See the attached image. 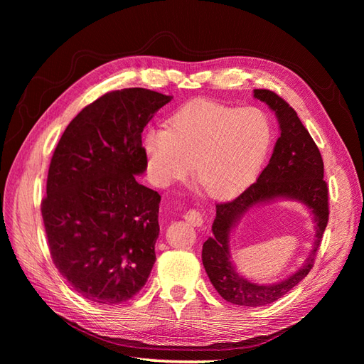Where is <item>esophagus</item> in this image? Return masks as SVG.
<instances>
[{
	"instance_id": "obj_1",
	"label": "esophagus",
	"mask_w": 364,
	"mask_h": 364,
	"mask_svg": "<svg viewBox=\"0 0 364 364\" xmlns=\"http://www.w3.org/2000/svg\"><path fill=\"white\" fill-rule=\"evenodd\" d=\"M185 220L188 222L191 226H196V228H200L203 225V218L200 215L199 211H196V209H190L188 213H186L185 215Z\"/></svg>"
}]
</instances>
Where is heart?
I'll use <instances>...</instances> for the list:
<instances>
[{"label":"heart","mask_w":364,"mask_h":364,"mask_svg":"<svg viewBox=\"0 0 364 364\" xmlns=\"http://www.w3.org/2000/svg\"><path fill=\"white\" fill-rule=\"evenodd\" d=\"M273 142L269 117L258 107L199 100L176 111L167 129L142 138L151 182L165 188L193 176L213 199L237 196L255 181Z\"/></svg>","instance_id":"1"}]
</instances>
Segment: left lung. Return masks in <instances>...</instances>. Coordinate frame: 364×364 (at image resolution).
Listing matches in <instances>:
<instances>
[{
  "label": "left lung",
  "instance_id": "8db88e82",
  "mask_svg": "<svg viewBox=\"0 0 364 364\" xmlns=\"http://www.w3.org/2000/svg\"><path fill=\"white\" fill-rule=\"evenodd\" d=\"M253 98L266 103L274 112L279 124V138L258 181L235 200L215 206L213 237L205 241L202 249L203 267L214 289L225 301L241 306H261L278 301L306 277L313 267L329 214L321 151L294 109L267 90H253ZM278 200L301 203L307 208L314 217L315 241L311 255L296 272L279 283L259 284L236 270L230 252V238L250 210Z\"/></svg>",
  "mask_w": 364,
  "mask_h": 364
}]
</instances>
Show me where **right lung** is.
Segmentation results:
<instances>
[{"instance_id":"1","label":"right lung","mask_w":364,"mask_h":364,"mask_svg":"<svg viewBox=\"0 0 364 364\" xmlns=\"http://www.w3.org/2000/svg\"><path fill=\"white\" fill-rule=\"evenodd\" d=\"M171 98L144 87L105 94L54 150L42 218L54 264L87 301L123 304L150 277L161 196L136 181L147 170L141 135Z\"/></svg>"}]
</instances>
